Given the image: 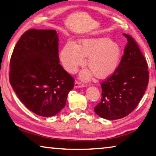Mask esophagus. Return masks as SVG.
Instances as JSON below:
<instances>
[{"mask_svg":"<svg viewBox=\"0 0 156 156\" xmlns=\"http://www.w3.org/2000/svg\"><path fill=\"white\" fill-rule=\"evenodd\" d=\"M84 86V84L82 83H80L78 81H76L74 84V87L75 88H79V87H83Z\"/></svg>","mask_w":156,"mask_h":156,"instance_id":"1","label":"esophagus"}]
</instances>
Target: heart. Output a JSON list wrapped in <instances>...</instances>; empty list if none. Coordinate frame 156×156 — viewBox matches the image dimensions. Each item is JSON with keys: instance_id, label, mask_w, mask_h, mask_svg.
Segmentation results:
<instances>
[{"instance_id": "b5f03b06", "label": "heart", "mask_w": 156, "mask_h": 156, "mask_svg": "<svg viewBox=\"0 0 156 156\" xmlns=\"http://www.w3.org/2000/svg\"><path fill=\"white\" fill-rule=\"evenodd\" d=\"M120 54L118 44L109 38H85L80 41L79 45L67 42L60 52V58L65 70L73 73L89 55L87 64L91 70L83 71L80 75L84 80H88L93 73L100 78L112 75L119 63Z\"/></svg>"}]
</instances>
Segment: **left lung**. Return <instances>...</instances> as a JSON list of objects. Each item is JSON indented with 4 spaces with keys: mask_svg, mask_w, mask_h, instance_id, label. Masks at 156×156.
I'll return each instance as SVG.
<instances>
[{
    "mask_svg": "<svg viewBox=\"0 0 156 156\" xmlns=\"http://www.w3.org/2000/svg\"><path fill=\"white\" fill-rule=\"evenodd\" d=\"M127 39L124 54L114 72L100 84L102 98L94 112L102 118L116 120L138 106L146 91L149 73L147 60L133 37Z\"/></svg>",
    "mask_w": 156,
    "mask_h": 156,
    "instance_id": "8db88e82",
    "label": "left lung"
}]
</instances>
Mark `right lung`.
<instances>
[{
	"label": "right lung",
	"instance_id": "add662e5",
	"mask_svg": "<svg viewBox=\"0 0 156 156\" xmlns=\"http://www.w3.org/2000/svg\"><path fill=\"white\" fill-rule=\"evenodd\" d=\"M59 62L56 30L31 29L15 45L10 59V84L20 101L37 115L57 114L74 87V78Z\"/></svg>",
	"mask_w": 156,
	"mask_h": 156
}]
</instances>
